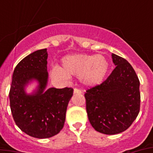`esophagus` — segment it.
Listing matches in <instances>:
<instances>
[{
  "label": "esophagus",
  "instance_id": "esophagus-1",
  "mask_svg": "<svg viewBox=\"0 0 153 153\" xmlns=\"http://www.w3.org/2000/svg\"><path fill=\"white\" fill-rule=\"evenodd\" d=\"M74 94H82V91L80 90V89L74 88Z\"/></svg>",
  "mask_w": 153,
  "mask_h": 153
}]
</instances>
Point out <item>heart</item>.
<instances>
[{"label": "heart", "instance_id": "b5f03b06", "mask_svg": "<svg viewBox=\"0 0 153 153\" xmlns=\"http://www.w3.org/2000/svg\"><path fill=\"white\" fill-rule=\"evenodd\" d=\"M62 67H55L51 74L55 78L67 79L70 75L79 76L86 86L100 84L109 71V62L102 55L74 54L67 55L61 61Z\"/></svg>", "mask_w": 153, "mask_h": 153}]
</instances>
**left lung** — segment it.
Listing matches in <instances>:
<instances>
[{
	"instance_id": "obj_1",
	"label": "left lung",
	"mask_w": 153,
	"mask_h": 153,
	"mask_svg": "<svg viewBox=\"0 0 153 153\" xmlns=\"http://www.w3.org/2000/svg\"><path fill=\"white\" fill-rule=\"evenodd\" d=\"M116 67L106 80L87 90L86 112L99 133L114 135L126 130L140 111V81L130 63L112 54Z\"/></svg>"
}]
</instances>
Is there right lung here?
I'll return each instance as SVG.
<instances>
[{"mask_svg":"<svg viewBox=\"0 0 153 153\" xmlns=\"http://www.w3.org/2000/svg\"><path fill=\"white\" fill-rule=\"evenodd\" d=\"M47 49L38 50L20 61L14 69L9 101L16 125L32 137H51L64 126L68 102L74 90L54 87L45 91L48 79ZM32 80L39 83L36 91L27 95L26 85Z\"/></svg>","mask_w":153,"mask_h":153,"instance_id":"obj_1","label":"right lung"}]
</instances>
